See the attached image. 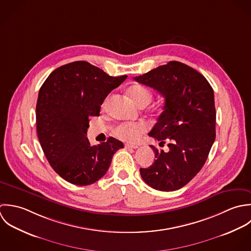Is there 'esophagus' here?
<instances>
[{"label": "esophagus", "mask_w": 251, "mask_h": 251, "mask_svg": "<svg viewBox=\"0 0 251 251\" xmlns=\"http://www.w3.org/2000/svg\"><path fill=\"white\" fill-rule=\"evenodd\" d=\"M139 147L137 145H133V144H126L125 145V149H127V150H136Z\"/></svg>", "instance_id": "esophagus-1"}]
</instances>
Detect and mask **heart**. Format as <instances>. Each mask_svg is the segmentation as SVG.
<instances>
[{
  "label": "heart",
  "mask_w": 251,
  "mask_h": 251,
  "mask_svg": "<svg viewBox=\"0 0 251 251\" xmlns=\"http://www.w3.org/2000/svg\"><path fill=\"white\" fill-rule=\"evenodd\" d=\"M128 94L132 100L138 105L149 104L152 99L151 90L142 85H133L129 88ZM107 100H104L103 106L106 104ZM149 129V125L145 122L137 123H123L117 126L114 130V134L117 138L124 141H136L139 137Z\"/></svg>",
  "instance_id": "obj_1"
}]
</instances>
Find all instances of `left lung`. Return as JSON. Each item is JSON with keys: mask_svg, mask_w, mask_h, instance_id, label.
Masks as SVG:
<instances>
[{"mask_svg": "<svg viewBox=\"0 0 251 251\" xmlns=\"http://www.w3.org/2000/svg\"><path fill=\"white\" fill-rule=\"evenodd\" d=\"M134 79L165 98L149 136L169 148L165 152L151 146L156 159L151 167L140 169L141 176L156 190L180 189L200 172L215 140L213 89L199 72L177 61Z\"/></svg>", "mask_w": 251, "mask_h": 251, "instance_id": "8db88e82", "label": "left lung"}]
</instances>
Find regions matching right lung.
<instances>
[{
  "label": "right lung",
  "instance_id": "1",
  "mask_svg": "<svg viewBox=\"0 0 251 251\" xmlns=\"http://www.w3.org/2000/svg\"><path fill=\"white\" fill-rule=\"evenodd\" d=\"M126 78L76 61L54 70L42 85L36 106L38 138L52 169L68 182H96L124 148L112 137L91 147L86 133L89 117L99 116L103 100Z\"/></svg>",
  "mask_w": 251,
  "mask_h": 251
}]
</instances>
